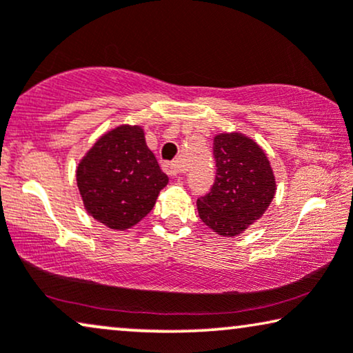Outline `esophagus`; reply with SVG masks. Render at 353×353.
I'll list each match as a JSON object with an SVG mask.
<instances>
[{
    "mask_svg": "<svg viewBox=\"0 0 353 353\" xmlns=\"http://www.w3.org/2000/svg\"><path fill=\"white\" fill-rule=\"evenodd\" d=\"M163 168H165V172L168 173V175L170 176H178L180 175V173L183 172V168H181V165L178 162H170V163H163Z\"/></svg>",
    "mask_w": 353,
    "mask_h": 353,
    "instance_id": "34e87169",
    "label": "esophagus"
}]
</instances>
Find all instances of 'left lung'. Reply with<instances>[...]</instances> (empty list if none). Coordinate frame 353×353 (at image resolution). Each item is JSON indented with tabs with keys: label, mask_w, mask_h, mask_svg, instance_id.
Wrapping results in <instances>:
<instances>
[{
	"label": "left lung",
	"mask_w": 353,
	"mask_h": 353,
	"mask_svg": "<svg viewBox=\"0 0 353 353\" xmlns=\"http://www.w3.org/2000/svg\"><path fill=\"white\" fill-rule=\"evenodd\" d=\"M216 176L210 192L197 199L201 220L225 238H234L265 214L276 192L267 154L239 132L214 137Z\"/></svg>",
	"instance_id": "8db88e82"
}]
</instances>
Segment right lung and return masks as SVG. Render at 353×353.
Segmentation results:
<instances>
[{
  "label": "right lung",
  "mask_w": 353,
  "mask_h": 353,
  "mask_svg": "<svg viewBox=\"0 0 353 353\" xmlns=\"http://www.w3.org/2000/svg\"><path fill=\"white\" fill-rule=\"evenodd\" d=\"M167 183L139 125L105 132L77 167V186L88 215L117 231L141 221Z\"/></svg>",
  "instance_id": "obj_1"
}]
</instances>
